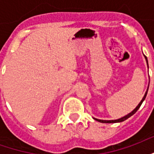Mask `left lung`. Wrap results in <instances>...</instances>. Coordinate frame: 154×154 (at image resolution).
Returning a JSON list of instances; mask_svg holds the SVG:
<instances>
[{"label": "left lung", "mask_w": 154, "mask_h": 154, "mask_svg": "<svg viewBox=\"0 0 154 154\" xmlns=\"http://www.w3.org/2000/svg\"><path fill=\"white\" fill-rule=\"evenodd\" d=\"M144 57H145L146 59V62H147V64H148V59H147V57H146L145 55H144ZM148 67H149V64H148ZM148 90H149V87H148V89H147V91H146L145 94H144V96H143V99L141 100V101L139 102V104L136 106V108L134 109V110H133V111H131L130 113L128 114V115H126L125 116H124V117H122V118H120V119H114V120H103V119H96V118H94V119H96V120H97V121H99V122L100 123H117V122H122V121H125V119H127L128 118H129L130 116H132L134 114L136 113V111L139 110V107H140V106L142 105L143 101L145 100L146 98V96H147V93H148Z\"/></svg>", "instance_id": "left-lung-1"}]
</instances>
